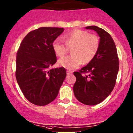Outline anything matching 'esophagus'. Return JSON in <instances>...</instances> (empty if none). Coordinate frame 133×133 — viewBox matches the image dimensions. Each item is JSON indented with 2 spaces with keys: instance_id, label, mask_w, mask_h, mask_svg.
Segmentation results:
<instances>
[{
  "instance_id": "34e87169",
  "label": "esophagus",
  "mask_w": 133,
  "mask_h": 133,
  "mask_svg": "<svg viewBox=\"0 0 133 133\" xmlns=\"http://www.w3.org/2000/svg\"><path fill=\"white\" fill-rule=\"evenodd\" d=\"M72 73V72L71 71H69V70H68L67 71V75H70V74H71Z\"/></svg>"
}]
</instances>
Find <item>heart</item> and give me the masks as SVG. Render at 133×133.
Instances as JSON below:
<instances>
[{
    "label": "heart",
    "instance_id": "b5f03b06",
    "mask_svg": "<svg viewBox=\"0 0 133 133\" xmlns=\"http://www.w3.org/2000/svg\"><path fill=\"white\" fill-rule=\"evenodd\" d=\"M65 43L61 39L53 42L54 51L57 56L62 57L71 49L72 55L61 59L59 64L66 69L72 70L78 68L83 61L88 63L93 59L98 49L99 42L94 35L81 30H74L64 36Z\"/></svg>",
    "mask_w": 133,
    "mask_h": 133
}]
</instances>
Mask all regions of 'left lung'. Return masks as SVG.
Returning <instances> with one entry per match:
<instances>
[{"instance_id":"8db88e82","label":"left lung","mask_w":133,"mask_h":133,"mask_svg":"<svg viewBox=\"0 0 133 133\" xmlns=\"http://www.w3.org/2000/svg\"><path fill=\"white\" fill-rule=\"evenodd\" d=\"M95 31L100 37L98 49L93 59L79 71L74 72L76 81L74 94L78 101L95 105L103 102L115 87L119 62L116 46L109 33L96 26L86 27ZM88 73L87 75L83 74Z\"/></svg>"}]
</instances>
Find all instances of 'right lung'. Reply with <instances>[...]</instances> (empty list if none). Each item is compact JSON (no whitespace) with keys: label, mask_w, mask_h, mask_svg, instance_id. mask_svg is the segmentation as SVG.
<instances>
[{"label":"right lung","mask_w":133,"mask_h":133,"mask_svg":"<svg viewBox=\"0 0 133 133\" xmlns=\"http://www.w3.org/2000/svg\"><path fill=\"white\" fill-rule=\"evenodd\" d=\"M64 28L42 27L24 38L16 55V78L24 97L36 105L55 100L65 76L64 68L50 69L57 61L53 42Z\"/></svg>","instance_id":"add662e5"}]
</instances>
